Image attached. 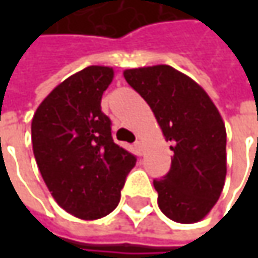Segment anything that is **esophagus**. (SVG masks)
Segmentation results:
<instances>
[{"instance_id": "1", "label": "esophagus", "mask_w": 258, "mask_h": 258, "mask_svg": "<svg viewBox=\"0 0 258 258\" xmlns=\"http://www.w3.org/2000/svg\"><path fill=\"white\" fill-rule=\"evenodd\" d=\"M134 146H136V151H137L139 154H142V142H140V140H137V142L134 143Z\"/></svg>"}]
</instances>
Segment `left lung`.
<instances>
[{"label": "left lung", "instance_id": "left-lung-1", "mask_svg": "<svg viewBox=\"0 0 258 258\" xmlns=\"http://www.w3.org/2000/svg\"><path fill=\"white\" fill-rule=\"evenodd\" d=\"M149 104L173 151L170 172L154 180L161 212L180 224L203 220L218 202L226 173V125L208 92L170 66L124 70Z\"/></svg>", "mask_w": 258, "mask_h": 258}]
</instances>
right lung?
<instances>
[{
  "label": "right lung",
  "mask_w": 258,
  "mask_h": 258,
  "mask_svg": "<svg viewBox=\"0 0 258 258\" xmlns=\"http://www.w3.org/2000/svg\"><path fill=\"white\" fill-rule=\"evenodd\" d=\"M113 69L89 66L72 75L37 107L31 122L32 151L55 202L69 214L92 221L119 203L136 157L112 139L101 97Z\"/></svg>",
  "instance_id": "1"
}]
</instances>
